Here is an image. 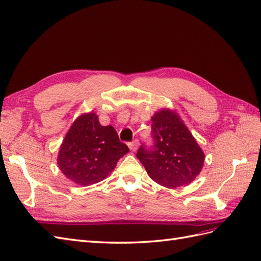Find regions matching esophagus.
Wrapping results in <instances>:
<instances>
[{"label": "esophagus", "mask_w": 261, "mask_h": 261, "mask_svg": "<svg viewBox=\"0 0 261 261\" xmlns=\"http://www.w3.org/2000/svg\"><path fill=\"white\" fill-rule=\"evenodd\" d=\"M128 146L131 151H136L139 146V140H133L132 142L128 143Z\"/></svg>", "instance_id": "34e87169"}]
</instances>
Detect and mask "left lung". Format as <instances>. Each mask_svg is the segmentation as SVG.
<instances>
[{
    "label": "left lung",
    "mask_w": 261,
    "mask_h": 261,
    "mask_svg": "<svg viewBox=\"0 0 261 261\" xmlns=\"http://www.w3.org/2000/svg\"><path fill=\"white\" fill-rule=\"evenodd\" d=\"M152 144L140 146L137 158L153 181L169 189L190 184L203 168L205 155L176 113L152 117Z\"/></svg>",
    "instance_id": "left-lung-1"
}]
</instances>
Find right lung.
Instances as JSON below:
<instances>
[{
	"label": "right lung",
	"mask_w": 261,
	"mask_h": 261,
	"mask_svg": "<svg viewBox=\"0 0 261 261\" xmlns=\"http://www.w3.org/2000/svg\"><path fill=\"white\" fill-rule=\"evenodd\" d=\"M129 148L111 125L102 126L95 113L80 116L67 132L58 154L64 175L78 185L102 181Z\"/></svg>",
	"instance_id": "obj_1"
}]
</instances>
